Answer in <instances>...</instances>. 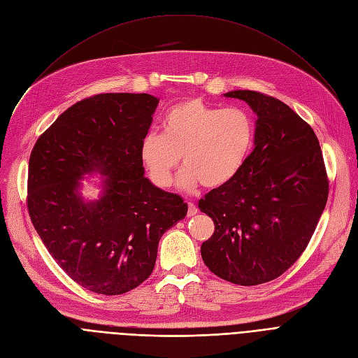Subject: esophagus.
<instances>
[{
  "mask_svg": "<svg viewBox=\"0 0 358 358\" xmlns=\"http://www.w3.org/2000/svg\"><path fill=\"white\" fill-rule=\"evenodd\" d=\"M196 213H197L196 204H194V203H192V201H189V210H187V215H189V216L192 217V216H194Z\"/></svg>",
  "mask_w": 358,
  "mask_h": 358,
  "instance_id": "34e87169",
  "label": "esophagus"
}]
</instances>
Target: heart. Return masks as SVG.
Instances as JSON below:
<instances>
[{
	"mask_svg": "<svg viewBox=\"0 0 358 358\" xmlns=\"http://www.w3.org/2000/svg\"><path fill=\"white\" fill-rule=\"evenodd\" d=\"M254 135V120L245 108L185 100L166 113L162 134L149 131L143 136L141 159L159 187L171 185L181 157L185 166L178 177L181 189L193 190L199 182L215 189L239 173Z\"/></svg>",
	"mask_w": 358,
	"mask_h": 358,
	"instance_id": "heart-1",
	"label": "heart"
}]
</instances>
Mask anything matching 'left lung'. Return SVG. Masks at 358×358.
Here are the masks:
<instances>
[{
  "instance_id": "left-lung-1",
  "label": "left lung",
  "mask_w": 358,
  "mask_h": 358,
  "mask_svg": "<svg viewBox=\"0 0 358 358\" xmlns=\"http://www.w3.org/2000/svg\"><path fill=\"white\" fill-rule=\"evenodd\" d=\"M224 97L257 115L254 149L239 173L200 199L215 232L201 243L204 264L239 286L267 283L302 255L328 200V177L313 129L287 104L257 91Z\"/></svg>"
}]
</instances>
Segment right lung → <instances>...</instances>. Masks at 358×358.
I'll use <instances>...</instances> for the list:
<instances>
[{
    "mask_svg": "<svg viewBox=\"0 0 358 358\" xmlns=\"http://www.w3.org/2000/svg\"><path fill=\"white\" fill-rule=\"evenodd\" d=\"M159 100L107 92L75 103L37 139L29 161L27 208L58 266L80 286L123 294L150 275L166 229L187 204L143 174L141 142ZM100 173L102 194L87 202L80 179Z\"/></svg>",
    "mask_w": 358,
    "mask_h": 358,
    "instance_id": "obj_1",
    "label": "right lung"
}]
</instances>
